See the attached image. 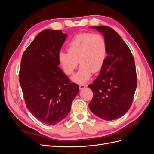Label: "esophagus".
<instances>
[{
  "label": "esophagus",
  "instance_id": "obj_1",
  "mask_svg": "<svg viewBox=\"0 0 154 154\" xmlns=\"http://www.w3.org/2000/svg\"><path fill=\"white\" fill-rule=\"evenodd\" d=\"M79 88H80V90H83V88H85V85H80V86H79Z\"/></svg>",
  "mask_w": 154,
  "mask_h": 154
}]
</instances>
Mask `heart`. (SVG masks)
<instances>
[{
    "mask_svg": "<svg viewBox=\"0 0 154 154\" xmlns=\"http://www.w3.org/2000/svg\"><path fill=\"white\" fill-rule=\"evenodd\" d=\"M68 52L60 51L58 62L67 75L74 73L81 64L72 80L78 83L88 80L92 72H97L103 67L107 57V46L104 37L100 34L82 32L74 36L67 45Z\"/></svg>",
    "mask_w": 154,
    "mask_h": 154,
    "instance_id": "heart-1",
    "label": "heart"
}]
</instances>
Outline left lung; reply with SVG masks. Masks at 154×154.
Returning <instances> with one entry per match:
<instances>
[{"instance_id": "obj_1", "label": "left lung", "mask_w": 154, "mask_h": 154, "mask_svg": "<svg viewBox=\"0 0 154 154\" xmlns=\"http://www.w3.org/2000/svg\"><path fill=\"white\" fill-rule=\"evenodd\" d=\"M90 27L103 35L107 57L98 76L88 86L94 94L88 106L93 114L104 120L118 119L129 110L136 89L134 57L122 37L111 27Z\"/></svg>"}]
</instances>
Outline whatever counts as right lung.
<instances>
[{"label": "right lung", "mask_w": 154, "mask_h": 154, "mask_svg": "<svg viewBox=\"0 0 154 154\" xmlns=\"http://www.w3.org/2000/svg\"><path fill=\"white\" fill-rule=\"evenodd\" d=\"M67 35L41 31L22 55L19 82L27 108L45 124L56 125L69 113L79 86L58 67V55Z\"/></svg>", "instance_id": "right-lung-1"}]
</instances>
